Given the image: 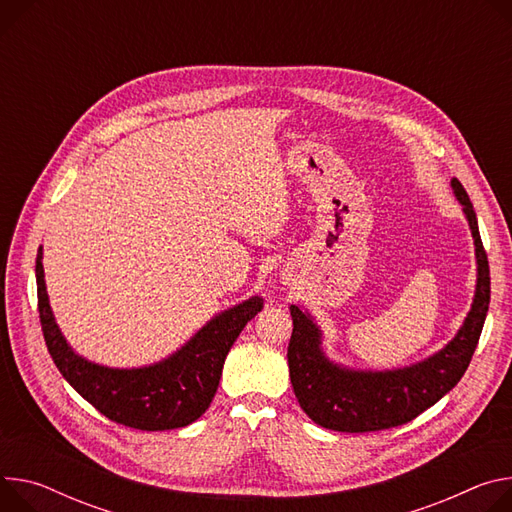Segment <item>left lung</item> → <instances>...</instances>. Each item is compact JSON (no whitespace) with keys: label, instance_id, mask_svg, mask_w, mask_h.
<instances>
[{"label":"left lung","instance_id":"1","mask_svg":"<svg viewBox=\"0 0 512 512\" xmlns=\"http://www.w3.org/2000/svg\"><path fill=\"white\" fill-rule=\"evenodd\" d=\"M451 190L463 206L476 253V290L455 337L433 355L392 369H357L333 361L322 347V329L298 304L290 306L294 331L288 365L302 410L324 429L369 433L404 425L457 386L472 361L490 304V267L468 192L453 177Z\"/></svg>","mask_w":512,"mask_h":512}]
</instances>
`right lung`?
<instances>
[{
  "label": "right lung",
  "mask_w": 512,
  "mask_h": 512,
  "mask_svg": "<svg viewBox=\"0 0 512 512\" xmlns=\"http://www.w3.org/2000/svg\"><path fill=\"white\" fill-rule=\"evenodd\" d=\"M36 288L44 341L63 378L110 421L141 431H169L198 421L218 390L232 343L263 308V298L251 296L214 314L161 361L110 367L79 355L61 333L46 292L42 247L36 255Z\"/></svg>",
  "instance_id": "1"
}]
</instances>
